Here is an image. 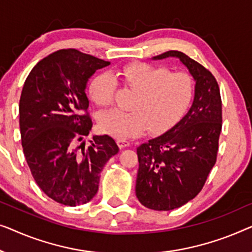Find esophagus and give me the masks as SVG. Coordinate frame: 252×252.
I'll list each match as a JSON object with an SVG mask.
<instances>
[{
  "label": "esophagus",
  "instance_id": "1",
  "mask_svg": "<svg viewBox=\"0 0 252 252\" xmlns=\"http://www.w3.org/2000/svg\"><path fill=\"white\" fill-rule=\"evenodd\" d=\"M116 143H118L120 148H125V147L130 146V141L126 140V139H118V141H116Z\"/></svg>",
  "mask_w": 252,
  "mask_h": 252
}]
</instances>
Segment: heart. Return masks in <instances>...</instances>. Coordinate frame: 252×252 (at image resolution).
<instances>
[{
	"mask_svg": "<svg viewBox=\"0 0 252 252\" xmlns=\"http://www.w3.org/2000/svg\"><path fill=\"white\" fill-rule=\"evenodd\" d=\"M120 76L127 88L137 91L132 111L121 109L102 113L99 126L105 133L125 139L150 129L160 133L170 129L189 111L195 92L193 77L186 72H171L165 66L132 63L123 67ZM118 81L111 73L95 75L89 84L92 101L107 107L114 100Z\"/></svg>",
	"mask_w": 252,
	"mask_h": 252,
	"instance_id": "heart-1",
	"label": "heart"
}]
</instances>
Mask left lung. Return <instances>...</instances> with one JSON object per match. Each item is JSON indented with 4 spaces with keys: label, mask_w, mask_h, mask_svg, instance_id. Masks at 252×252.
Masks as SVG:
<instances>
[{
    "label": "left lung",
    "mask_w": 252,
    "mask_h": 252,
    "mask_svg": "<svg viewBox=\"0 0 252 252\" xmlns=\"http://www.w3.org/2000/svg\"><path fill=\"white\" fill-rule=\"evenodd\" d=\"M177 57L195 80L189 113L162 136L137 148L139 169L136 195L144 207L169 211L186 204L203 189L217 161L221 131V98L210 70L180 51L154 57Z\"/></svg>",
    "instance_id": "left-lung-1"
}]
</instances>
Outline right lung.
Here are the masks:
<instances>
[{
	"instance_id": "obj_1",
	"label": "right lung",
	"mask_w": 252,
	"mask_h": 252,
	"mask_svg": "<svg viewBox=\"0 0 252 252\" xmlns=\"http://www.w3.org/2000/svg\"><path fill=\"white\" fill-rule=\"evenodd\" d=\"M109 62L63 49L31 70L19 100L21 145L32 176L45 195L75 207L98 192L99 173L119 147L112 137L94 136L82 143L92 121L86 87L95 70Z\"/></svg>"
}]
</instances>
